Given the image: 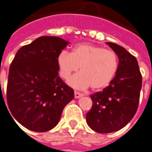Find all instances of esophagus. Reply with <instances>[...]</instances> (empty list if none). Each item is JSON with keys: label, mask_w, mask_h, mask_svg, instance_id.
<instances>
[{"label": "esophagus", "mask_w": 152, "mask_h": 152, "mask_svg": "<svg viewBox=\"0 0 152 152\" xmlns=\"http://www.w3.org/2000/svg\"><path fill=\"white\" fill-rule=\"evenodd\" d=\"M74 95H75V98H76V99H78V98H80V97L83 96V94H81V93H80V92H78V91H75Z\"/></svg>", "instance_id": "obj_1"}]
</instances>
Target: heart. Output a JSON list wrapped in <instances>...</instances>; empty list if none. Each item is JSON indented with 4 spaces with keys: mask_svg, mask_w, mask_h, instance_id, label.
<instances>
[{
    "mask_svg": "<svg viewBox=\"0 0 152 152\" xmlns=\"http://www.w3.org/2000/svg\"><path fill=\"white\" fill-rule=\"evenodd\" d=\"M57 64L62 78L68 79L80 67L82 72L68 80L70 86L84 89L101 90L111 83L118 70L116 54L103 47L90 44L76 45L72 53L61 52L57 56Z\"/></svg>",
    "mask_w": 152,
    "mask_h": 152,
    "instance_id": "obj_1",
    "label": "heart"
}]
</instances>
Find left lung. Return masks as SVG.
<instances>
[{"label": "left lung", "instance_id": "left-lung-1", "mask_svg": "<svg viewBox=\"0 0 152 152\" xmlns=\"http://www.w3.org/2000/svg\"><path fill=\"white\" fill-rule=\"evenodd\" d=\"M106 44L118 56L119 65L109 85L91 96L92 107L86 114V120L98 133L116 132L130 122L137 111L142 88L136 58L120 45Z\"/></svg>", "mask_w": 152, "mask_h": 152}]
</instances>
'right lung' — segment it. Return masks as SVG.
I'll return each mask as SVG.
<instances>
[{
    "label": "right lung",
    "instance_id": "obj_1",
    "mask_svg": "<svg viewBox=\"0 0 152 152\" xmlns=\"http://www.w3.org/2000/svg\"><path fill=\"white\" fill-rule=\"evenodd\" d=\"M68 43L57 37H40L20 48L12 62L7 103L17 122L28 130L53 129L74 98L73 89L58 76L57 56Z\"/></svg>",
    "mask_w": 152,
    "mask_h": 152
}]
</instances>
